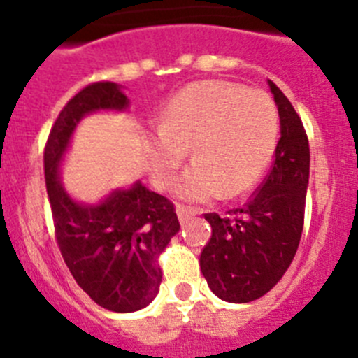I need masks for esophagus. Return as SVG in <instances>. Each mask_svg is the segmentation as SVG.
<instances>
[{
  "label": "esophagus",
  "mask_w": 358,
  "mask_h": 358,
  "mask_svg": "<svg viewBox=\"0 0 358 358\" xmlns=\"http://www.w3.org/2000/svg\"><path fill=\"white\" fill-rule=\"evenodd\" d=\"M195 215H197V211L188 210V208H185V206H179V208H177V217H179V222H181L182 226H185V224L188 222L189 218L195 217Z\"/></svg>",
  "instance_id": "esophagus-1"
}]
</instances>
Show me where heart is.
Masks as SVG:
<instances>
[{
	"mask_svg": "<svg viewBox=\"0 0 358 358\" xmlns=\"http://www.w3.org/2000/svg\"><path fill=\"white\" fill-rule=\"evenodd\" d=\"M280 115L267 93L226 80L195 82L173 94L161 125L148 140L152 182L172 188L189 147L195 161L185 172L177 195L201 202L248 192L262 177L276 150Z\"/></svg>",
	"mask_w": 358,
	"mask_h": 358,
	"instance_id": "b5f03b06",
	"label": "heart"
}]
</instances>
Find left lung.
<instances>
[{
	"instance_id": "8db88e82",
	"label": "left lung",
	"mask_w": 358,
	"mask_h": 358,
	"mask_svg": "<svg viewBox=\"0 0 358 358\" xmlns=\"http://www.w3.org/2000/svg\"><path fill=\"white\" fill-rule=\"evenodd\" d=\"M280 115L281 138L273 169L231 218L206 213L211 238L201 252V271L211 292L227 303L265 296L287 273L301 240L310 176L308 138L289 98L268 80Z\"/></svg>"
}]
</instances>
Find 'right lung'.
<instances>
[{
  "label": "right lung",
  "instance_id": "right-lung-1",
  "mask_svg": "<svg viewBox=\"0 0 358 358\" xmlns=\"http://www.w3.org/2000/svg\"><path fill=\"white\" fill-rule=\"evenodd\" d=\"M115 82H94L64 106L44 148V179L61 255L82 290L110 312H136L159 292L157 258L179 231L173 204L136 181L96 204L78 202L61 182V164L80 120L98 110H125Z\"/></svg>",
  "mask_w": 358,
  "mask_h": 358
}]
</instances>
